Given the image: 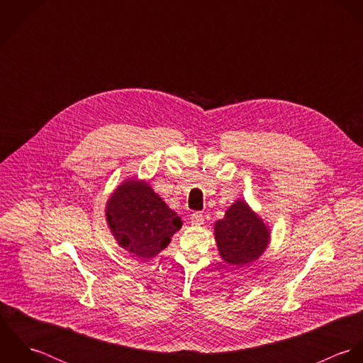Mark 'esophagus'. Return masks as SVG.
<instances>
[{
  "label": "esophagus",
  "instance_id": "esophagus-1",
  "mask_svg": "<svg viewBox=\"0 0 363 363\" xmlns=\"http://www.w3.org/2000/svg\"><path fill=\"white\" fill-rule=\"evenodd\" d=\"M190 222L196 226H200L204 223V215L201 212H193L190 216Z\"/></svg>",
  "mask_w": 363,
  "mask_h": 363
}]
</instances>
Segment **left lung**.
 <instances>
[{
	"instance_id": "left-lung-1",
	"label": "left lung",
	"mask_w": 363,
	"mask_h": 363,
	"mask_svg": "<svg viewBox=\"0 0 363 363\" xmlns=\"http://www.w3.org/2000/svg\"><path fill=\"white\" fill-rule=\"evenodd\" d=\"M215 240L222 259L242 267L259 259L269 243V229L245 200L233 203L215 222Z\"/></svg>"
}]
</instances>
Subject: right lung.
Returning <instances> with one entry per match:
<instances>
[{
  "label": "right lung",
  "mask_w": 363,
  "mask_h": 363,
  "mask_svg": "<svg viewBox=\"0 0 363 363\" xmlns=\"http://www.w3.org/2000/svg\"><path fill=\"white\" fill-rule=\"evenodd\" d=\"M106 219L118 246L137 259H152L167 245L183 222L152 187L125 180L110 196Z\"/></svg>",
  "instance_id": "obj_1"
}]
</instances>
